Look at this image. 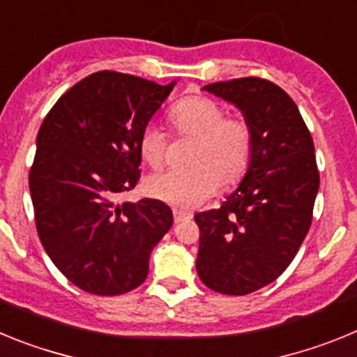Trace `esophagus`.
Here are the masks:
<instances>
[{"instance_id": "obj_1", "label": "esophagus", "mask_w": 357, "mask_h": 357, "mask_svg": "<svg viewBox=\"0 0 357 357\" xmlns=\"http://www.w3.org/2000/svg\"><path fill=\"white\" fill-rule=\"evenodd\" d=\"M173 218H175V223H181V222H185V220H191L193 214L188 213V211L184 209H173Z\"/></svg>"}]
</instances>
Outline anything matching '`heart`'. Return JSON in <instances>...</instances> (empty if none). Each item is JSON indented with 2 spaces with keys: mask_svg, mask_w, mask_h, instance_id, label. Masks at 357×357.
<instances>
[{
  "mask_svg": "<svg viewBox=\"0 0 357 357\" xmlns=\"http://www.w3.org/2000/svg\"><path fill=\"white\" fill-rule=\"evenodd\" d=\"M169 121L178 134L195 137L189 169H168L146 181L151 198L182 209L198 207L220 185L234 184L250 164L254 137L250 123L241 116H225L216 100L189 96L169 110ZM141 159L150 168H160L166 155V135L157 125H146L139 137Z\"/></svg>",
  "mask_w": 357,
  "mask_h": 357,
  "instance_id": "heart-1",
  "label": "heart"
}]
</instances>
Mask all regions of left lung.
<instances>
[{
  "instance_id": "1",
  "label": "left lung",
  "mask_w": 357,
  "mask_h": 357,
  "mask_svg": "<svg viewBox=\"0 0 357 357\" xmlns=\"http://www.w3.org/2000/svg\"><path fill=\"white\" fill-rule=\"evenodd\" d=\"M202 89L241 110L254 148L220 209L195 214L197 272L214 291L248 295L284 272L311 227L320 185L314 144L295 102L272 82L248 77Z\"/></svg>"
}]
</instances>
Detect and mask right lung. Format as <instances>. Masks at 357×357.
<instances>
[{"instance_id":"obj_1","label":"right lung","mask_w":357,"mask_h":357,"mask_svg":"<svg viewBox=\"0 0 357 357\" xmlns=\"http://www.w3.org/2000/svg\"><path fill=\"white\" fill-rule=\"evenodd\" d=\"M175 87L93 73L59 98L37 134L30 195L44 250L73 284L121 295L143 284L173 225L164 202L116 204L139 181V137Z\"/></svg>"}]
</instances>
